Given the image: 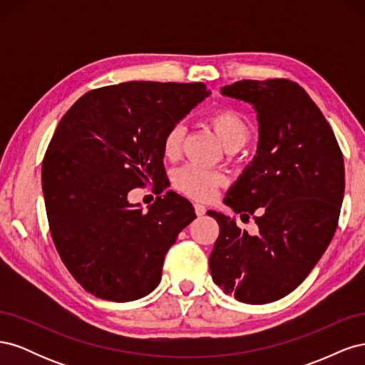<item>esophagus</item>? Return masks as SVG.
Segmentation results:
<instances>
[{
  "instance_id": "1",
  "label": "esophagus",
  "mask_w": 365,
  "mask_h": 365,
  "mask_svg": "<svg viewBox=\"0 0 365 365\" xmlns=\"http://www.w3.org/2000/svg\"><path fill=\"white\" fill-rule=\"evenodd\" d=\"M205 212H207L205 205H202V204H200V202L195 204V213H196V216H204Z\"/></svg>"
}]
</instances>
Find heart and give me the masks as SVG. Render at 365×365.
Returning <instances> with one entry per match:
<instances>
[{
  "instance_id": "heart-1",
  "label": "heart",
  "mask_w": 365,
  "mask_h": 365,
  "mask_svg": "<svg viewBox=\"0 0 365 365\" xmlns=\"http://www.w3.org/2000/svg\"><path fill=\"white\" fill-rule=\"evenodd\" d=\"M207 121L228 150L242 148L250 138V125L235 109H215L213 113L208 114ZM184 134L185 130L182 125H173L165 132L163 140V152L165 158L172 161L180 158L182 152ZM224 184L225 176L222 173L193 164H187L173 173V185L176 187V190L201 201L212 200L219 187H222Z\"/></svg>"
}]
</instances>
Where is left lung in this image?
Segmentation results:
<instances>
[{
	"mask_svg": "<svg viewBox=\"0 0 365 365\" xmlns=\"http://www.w3.org/2000/svg\"><path fill=\"white\" fill-rule=\"evenodd\" d=\"M220 93L257 111V157L225 204L242 217L252 216L259 235L250 236L235 219L208 212L219 224L210 271L236 300L271 303L307 277L332 240L344 196V158L332 128L298 83L239 81Z\"/></svg>",
	"mask_w": 365,
	"mask_h": 365,
	"instance_id": "8db88e82",
	"label": "left lung"
}]
</instances>
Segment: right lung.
Returning a JSON list of instances; mask_svg holds the SVG:
<instances>
[{
  "label": "right lung",
  "instance_id": "right-lung-1",
  "mask_svg": "<svg viewBox=\"0 0 365 365\" xmlns=\"http://www.w3.org/2000/svg\"><path fill=\"white\" fill-rule=\"evenodd\" d=\"M207 96L201 82L109 85L83 94L59 121L42 190L54 245L85 291L121 303L157 288L165 254L196 215L178 193L158 196L148 213L128 193L164 181L165 132Z\"/></svg>",
  "mask_w": 365,
  "mask_h": 365
}]
</instances>
